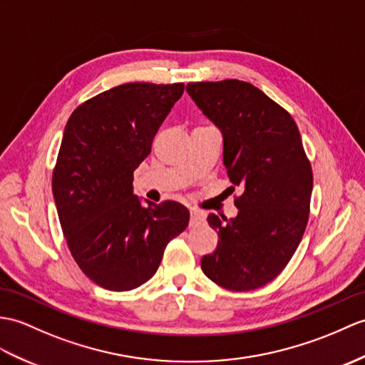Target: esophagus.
<instances>
[{"label":"esophagus","mask_w":365,"mask_h":365,"mask_svg":"<svg viewBox=\"0 0 365 365\" xmlns=\"http://www.w3.org/2000/svg\"><path fill=\"white\" fill-rule=\"evenodd\" d=\"M203 221H205V215H203L202 211H199V210H191L190 211V225L191 227L199 225Z\"/></svg>","instance_id":"esophagus-1"}]
</instances>
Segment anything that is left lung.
Here are the masks:
<instances>
[{"label":"left lung","instance_id":"1","mask_svg":"<svg viewBox=\"0 0 365 365\" xmlns=\"http://www.w3.org/2000/svg\"><path fill=\"white\" fill-rule=\"evenodd\" d=\"M186 91L222 132L228 179L242 190L236 217H207L219 240L202 270L228 291L258 289L286 267L308 224L312 169L299 127L249 82H191Z\"/></svg>","mask_w":365,"mask_h":365}]
</instances>
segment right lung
<instances>
[{"label":"right lung","mask_w":365,"mask_h":365,"mask_svg":"<svg viewBox=\"0 0 365 365\" xmlns=\"http://www.w3.org/2000/svg\"><path fill=\"white\" fill-rule=\"evenodd\" d=\"M183 90L182 82L123 83L81 104L65 125L53 171L58 221L74 261L104 289L146 283L168 242L188 227L182 203L143 207L132 186Z\"/></svg>","instance_id":"obj_1"}]
</instances>
